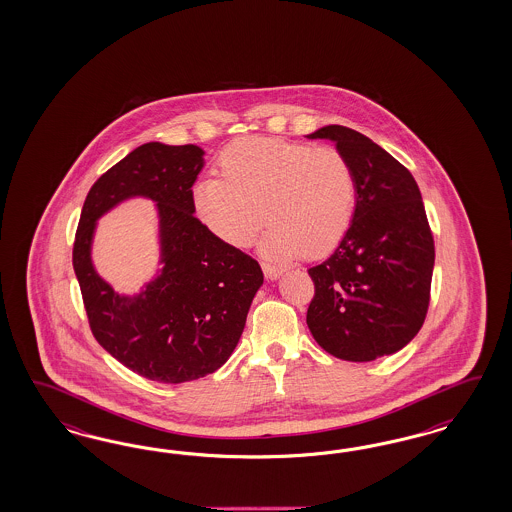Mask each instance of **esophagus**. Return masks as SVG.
<instances>
[{
    "label": "esophagus",
    "mask_w": 512,
    "mask_h": 512,
    "mask_svg": "<svg viewBox=\"0 0 512 512\" xmlns=\"http://www.w3.org/2000/svg\"><path fill=\"white\" fill-rule=\"evenodd\" d=\"M264 276L268 279H276L283 274V268L276 264L263 263Z\"/></svg>",
    "instance_id": "esophagus-1"
}]
</instances>
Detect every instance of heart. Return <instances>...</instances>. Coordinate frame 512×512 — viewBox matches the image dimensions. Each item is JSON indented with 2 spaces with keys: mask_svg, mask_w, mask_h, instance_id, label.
I'll return each mask as SVG.
<instances>
[{
  "mask_svg": "<svg viewBox=\"0 0 512 512\" xmlns=\"http://www.w3.org/2000/svg\"><path fill=\"white\" fill-rule=\"evenodd\" d=\"M219 176L193 186L202 223L231 246H248L266 221V249L323 257L349 233L357 206L351 161L334 146L248 137L217 161Z\"/></svg>",
  "mask_w": 512,
  "mask_h": 512,
  "instance_id": "obj_1",
  "label": "heart"
}]
</instances>
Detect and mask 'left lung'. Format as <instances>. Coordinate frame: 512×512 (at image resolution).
<instances>
[{
  "label": "left lung",
  "mask_w": 512,
  "mask_h": 512,
  "mask_svg": "<svg viewBox=\"0 0 512 512\" xmlns=\"http://www.w3.org/2000/svg\"><path fill=\"white\" fill-rule=\"evenodd\" d=\"M357 178V206L336 251L308 270L315 293L306 323L332 357L370 362L400 351L424 325L434 234L413 174L355 129L326 125Z\"/></svg>",
  "instance_id": "8db88e82"
}]
</instances>
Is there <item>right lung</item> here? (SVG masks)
I'll return each mask as SVG.
<instances>
[{"instance_id": "right-lung-1", "label": "right lung", "mask_w": 512, "mask_h": 512, "mask_svg": "<svg viewBox=\"0 0 512 512\" xmlns=\"http://www.w3.org/2000/svg\"><path fill=\"white\" fill-rule=\"evenodd\" d=\"M199 146L142 144L101 174L78 219L73 268L92 334L131 372L186 383L216 372L242 336L263 270L248 253L217 238L195 217ZM158 202L166 268L137 299L116 296L92 270L94 219L127 196Z\"/></svg>"}]
</instances>
